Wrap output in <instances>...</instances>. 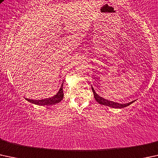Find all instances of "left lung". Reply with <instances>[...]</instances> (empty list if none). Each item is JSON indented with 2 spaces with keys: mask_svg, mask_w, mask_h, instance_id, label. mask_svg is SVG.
I'll return each mask as SVG.
<instances>
[{
  "mask_svg": "<svg viewBox=\"0 0 158 158\" xmlns=\"http://www.w3.org/2000/svg\"><path fill=\"white\" fill-rule=\"evenodd\" d=\"M92 89L93 94H94V97L95 98V100L97 101V102H98L100 104H102V105L104 106H107V107H111V108H123V107H127V106L130 105L131 104L134 102L135 101H132L131 102L127 103V104H119V103H116L114 102V101H111L109 100H107V99H104V98L101 97L100 95L97 94L94 91V89H93V87L92 86Z\"/></svg>",
  "mask_w": 158,
  "mask_h": 158,
  "instance_id": "1",
  "label": "left lung"
}]
</instances>
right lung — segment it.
Returning <instances> with one entry per match:
<instances>
[{"label": "right lung", "instance_id": "obj_1", "mask_svg": "<svg viewBox=\"0 0 158 158\" xmlns=\"http://www.w3.org/2000/svg\"><path fill=\"white\" fill-rule=\"evenodd\" d=\"M64 98V92H63V85H61L60 89L58 91V92L54 96L48 98L41 99V100H32V99L26 98L29 102L31 104H37L40 106H45V105H53V104H56L57 103H60Z\"/></svg>", "mask_w": 158, "mask_h": 158}]
</instances>
